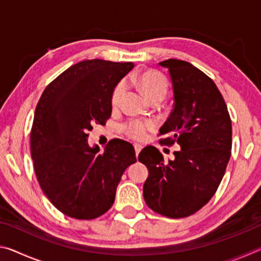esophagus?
<instances>
[{"instance_id": "obj_1", "label": "esophagus", "mask_w": 261, "mask_h": 261, "mask_svg": "<svg viewBox=\"0 0 261 261\" xmlns=\"http://www.w3.org/2000/svg\"><path fill=\"white\" fill-rule=\"evenodd\" d=\"M134 146H135L136 155H137V156H138V154L140 153V151H141V149H143V146H141V145H139V144H135V145H134Z\"/></svg>"}]
</instances>
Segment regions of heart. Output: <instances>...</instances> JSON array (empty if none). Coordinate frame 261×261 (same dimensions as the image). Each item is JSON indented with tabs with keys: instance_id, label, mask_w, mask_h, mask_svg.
Listing matches in <instances>:
<instances>
[{
	"instance_id": "1",
	"label": "heart",
	"mask_w": 261,
	"mask_h": 261,
	"mask_svg": "<svg viewBox=\"0 0 261 261\" xmlns=\"http://www.w3.org/2000/svg\"><path fill=\"white\" fill-rule=\"evenodd\" d=\"M131 81L139 86L145 96L153 101H161L165 99L168 92V82L163 74L153 70L134 74ZM126 86L124 82H120L115 86L112 94L113 106H117L121 102L125 94ZM154 123L151 121L143 120H130L122 125V131L131 139L143 140L146 138L147 132L154 129Z\"/></svg>"
}]
</instances>
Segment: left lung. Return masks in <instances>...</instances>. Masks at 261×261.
Instances as JSON below:
<instances>
[{
	"label": "left lung",
	"mask_w": 261,
	"mask_h": 261,
	"mask_svg": "<svg viewBox=\"0 0 261 261\" xmlns=\"http://www.w3.org/2000/svg\"><path fill=\"white\" fill-rule=\"evenodd\" d=\"M173 83L174 109L161 126V145L180 149L165 162L147 146L138 160L148 168L144 199L149 208L171 219L187 218L204 207L218 190L231 155L232 127L227 105L212 79L187 61L160 63Z\"/></svg>",
	"instance_id": "1"
}]
</instances>
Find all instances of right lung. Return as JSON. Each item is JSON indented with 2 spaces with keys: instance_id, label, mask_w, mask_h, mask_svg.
<instances>
[{
  "instance_id": "obj_1",
  "label": "right lung",
  "mask_w": 261,
  "mask_h": 261,
  "mask_svg": "<svg viewBox=\"0 0 261 261\" xmlns=\"http://www.w3.org/2000/svg\"><path fill=\"white\" fill-rule=\"evenodd\" d=\"M134 67L132 62H79L45 88L35 108L30 135L35 176L51 204L70 218L105 214L123 173L137 161L125 140H110L103 153L86 140L94 124H106L114 88Z\"/></svg>"
}]
</instances>
